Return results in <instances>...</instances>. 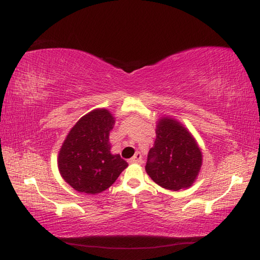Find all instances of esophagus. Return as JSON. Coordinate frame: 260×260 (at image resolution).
Returning <instances> with one entry per match:
<instances>
[{"instance_id":"1","label":"esophagus","mask_w":260,"mask_h":260,"mask_svg":"<svg viewBox=\"0 0 260 260\" xmlns=\"http://www.w3.org/2000/svg\"><path fill=\"white\" fill-rule=\"evenodd\" d=\"M141 160H142V156H141L140 152H135L133 158H131L129 159L131 162H141Z\"/></svg>"}]
</instances>
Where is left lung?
I'll return each mask as SVG.
<instances>
[{
  "label": "left lung",
  "mask_w": 260,
  "mask_h": 260,
  "mask_svg": "<svg viewBox=\"0 0 260 260\" xmlns=\"http://www.w3.org/2000/svg\"><path fill=\"white\" fill-rule=\"evenodd\" d=\"M201 166L202 151L189 131L173 118H160L155 144L148 153L149 177L158 186L178 191L191 186Z\"/></svg>",
  "instance_id": "1"
}]
</instances>
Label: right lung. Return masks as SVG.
<instances>
[{
	"label": "right lung",
	"mask_w": 260,
	"mask_h": 260,
	"mask_svg": "<svg viewBox=\"0 0 260 260\" xmlns=\"http://www.w3.org/2000/svg\"><path fill=\"white\" fill-rule=\"evenodd\" d=\"M114 118L107 109H96L78 120L58 153L59 173L79 192H102L112 186L128 164L112 155L109 142Z\"/></svg>",
	"instance_id": "add662e5"
}]
</instances>
